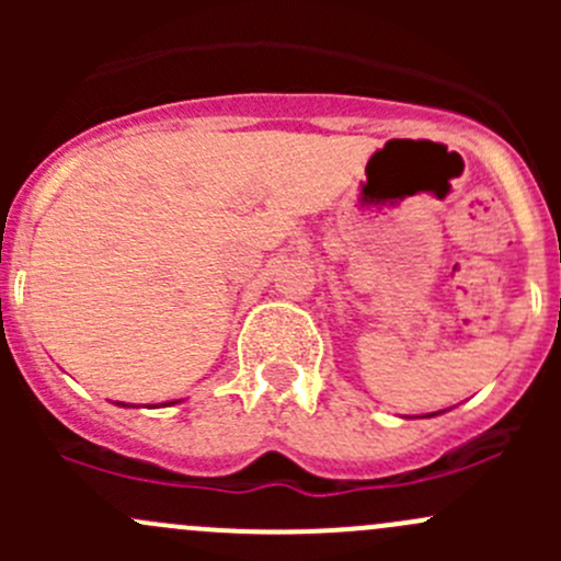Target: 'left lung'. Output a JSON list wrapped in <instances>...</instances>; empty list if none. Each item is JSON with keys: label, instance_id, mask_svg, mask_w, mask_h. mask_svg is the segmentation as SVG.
<instances>
[{"label": "left lung", "instance_id": "1", "mask_svg": "<svg viewBox=\"0 0 561 561\" xmlns=\"http://www.w3.org/2000/svg\"><path fill=\"white\" fill-rule=\"evenodd\" d=\"M434 415H439V412H428V415H423V417H434Z\"/></svg>", "mask_w": 561, "mask_h": 561}]
</instances>
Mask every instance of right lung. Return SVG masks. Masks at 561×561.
Segmentation results:
<instances>
[{"instance_id": "right-lung-1", "label": "right lung", "mask_w": 561, "mask_h": 561, "mask_svg": "<svg viewBox=\"0 0 561 561\" xmlns=\"http://www.w3.org/2000/svg\"><path fill=\"white\" fill-rule=\"evenodd\" d=\"M118 407H129V404H124V401H116ZM171 404H179V401H168V404H154V407H171Z\"/></svg>"}]
</instances>
